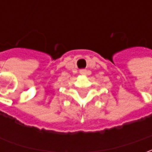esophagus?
I'll return each instance as SVG.
<instances>
[{
	"instance_id": "esophagus-1",
	"label": "esophagus",
	"mask_w": 152,
	"mask_h": 152,
	"mask_svg": "<svg viewBox=\"0 0 152 152\" xmlns=\"http://www.w3.org/2000/svg\"><path fill=\"white\" fill-rule=\"evenodd\" d=\"M80 73L81 74V75H86L87 74V71L86 69H80Z\"/></svg>"
}]
</instances>
